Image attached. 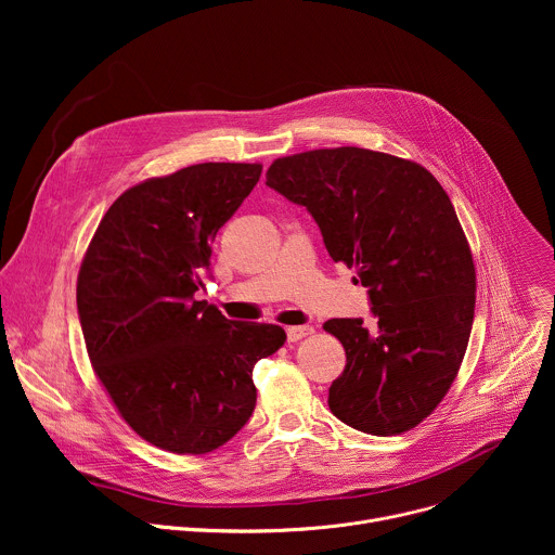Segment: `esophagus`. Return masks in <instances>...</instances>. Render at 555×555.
<instances>
[{
	"label": "esophagus",
	"instance_id": "1",
	"mask_svg": "<svg viewBox=\"0 0 555 555\" xmlns=\"http://www.w3.org/2000/svg\"><path fill=\"white\" fill-rule=\"evenodd\" d=\"M285 334H287V340H289V343H296V340H300V338H305V336H311V334H313V327H309V325H296V327H287Z\"/></svg>",
	"mask_w": 555,
	"mask_h": 555
}]
</instances>
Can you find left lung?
<instances>
[{
    "mask_svg": "<svg viewBox=\"0 0 555 555\" xmlns=\"http://www.w3.org/2000/svg\"><path fill=\"white\" fill-rule=\"evenodd\" d=\"M266 184L307 208L369 289L371 330L325 323L347 353L332 413L377 437L415 428L456 377L474 321L477 276L448 193L417 163L358 146L279 157Z\"/></svg>",
    "mask_w": 555,
    "mask_h": 555,
    "instance_id": "8db88e82",
    "label": "left lung"
}]
</instances>
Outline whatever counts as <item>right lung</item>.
Returning a JSON list of instances; mask_svg holds the SVG:
<instances>
[{
    "label": "right lung",
    "instance_id": "1",
    "mask_svg": "<svg viewBox=\"0 0 555 555\" xmlns=\"http://www.w3.org/2000/svg\"><path fill=\"white\" fill-rule=\"evenodd\" d=\"M259 178L261 165L206 163L131 186L78 272V321L99 379L142 439L176 454H206L246 426L253 369L285 343L279 325L228 321L195 300L217 230Z\"/></svg>",
    "mask_w": 555,
    "mask_h": 555
}]
</instances>
